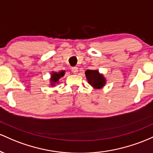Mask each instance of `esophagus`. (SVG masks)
I'll list each match as a JSON object with an SVG mask.
<instances>
[{
	"label": "esophagus",
	"mask_w": 153,
	"mask_h": 153,
	"mask_svg": "<svg viewBox=\"0 0 153 153\" xmlns=\"http://www.w3.org/2000/svg\"><path fill=\"white\" fill-rule=\"evenodd\" d=\"M71 71L74 74H77V72H78V68H77V67H73L71 68Z\"/></svg>",
	"instance_id": "esophagus-1"
}]
</instances>
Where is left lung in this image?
<instances>
[{
  "instance_id": "left-lung-1",
  "label": "left lung",
  "mask_w": 153,
  "mask_h": 153,
  "mask_svg": "<svg viewBox=\"0 0 153 153\" xmlns=\"http://www.w3.org/2000/svg\"><path fill=\"white\" fill-rule=\"evenodd\" d=\"M85 75L89 84L95 89H100L105 84V79L97 70H87Z\"/></svg>"
}]
</instances>
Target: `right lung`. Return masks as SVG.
I'll return each mask as SVG.
<instances>
[{
  "mask_svg": "<svg viewBox=\"0 0 153 153\" xmlns=\"http://www.w3.org/2000/svg\"><path fill=\"white\" fill-rule=\"evenodd\" d=\"M64 76V71H61L60 72H53L52 74H51V86H54L56 85V83H58V80L59 79H61V77H62Z\"/></svg>",
  "mask_w": 153,
  "mask_h": 153,
  "instance_id": "obj_1",
  "label": "right lung"
}]
</instances>
